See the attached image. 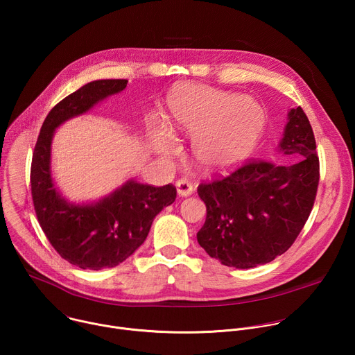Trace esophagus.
Here are the masks:
<instances>
[{"instance_id": "34e87169", "label": "esophagus", "mask_w": 355, "mask_h": 355, "mask_svg": "<svg viewBox=\"0 0 355 355\" xmlns=\"http://www.w3.org/2000/svg\"><path fill=\"white\" fill-rule=\"evenodd\" d=\"M175 187H177V193L180 196H189L193 192V187L187 178H180L175 182Z\"/></svg>"}]
</instances>
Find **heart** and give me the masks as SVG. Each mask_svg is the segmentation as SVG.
Wrapping results in <instances>:
<instances>
[{
    "instance_id": "heart-1",
    "label": "heart",
    "mask_w": 355,
    "mask_h": 355,
    "mask_svg": "<svg viewBox=\"0 0 355 355\" xmlns=\"http://www.w3.org/2000/svg\"><path fill=\"white\" fill-rule=\"evenodd\" d=\"M171 132L193 135V157L208 173H222L239 163L261 135L266 115L254 101L199 84H181L167 101ZM153 141L171 155L173 137L156 132Z\"/></svg>"
}]
</instances>
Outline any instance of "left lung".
I'll return each mask as SVG.
<instances>
[{"label":"left lung","instance_id":"left-lung-1","mask_svg":"<svg viewBox=\"0 0 355 355\" xmlns=\"http://www.w3.org/2000/svg\"><path fill=\"white\" fill-rule=\"evenodd\" d=\"M278 151L296 162L248 160L230 175L198 187L207 220L196 239L223 266L244 270L272 261L293 244L312 212L319 157L300 107L288 112Z\"/></svg>","mask_w":355,"mask_h":355}]
</instances>
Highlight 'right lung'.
Instances as JSON below:
<instances>
[{"mask_svg":"<svg viewBox=\"0 0 355 355\" xmlns=\"http://www.w3.org/2000/svg\"><path fill=\"white\" fill-rule=\"evenodd\" d=\"M128 80H96L70 94L46 116L31 166V188L39 225L60 257L83 270L112 268L143 244L156 215L175 200L171 184L153 187L126 181L92 204H71L52 178V139L63 122L88 112L110 95L126 88Z\"/></svg>","mask_w":355,"mask_h":355,"instance_id":"1","label":"right lung"}]
</instances>
